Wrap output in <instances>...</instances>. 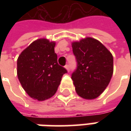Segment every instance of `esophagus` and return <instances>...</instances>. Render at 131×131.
I'll return each instance as SVG.
<instances>
[{
	"label": "esophagus",
	"instance_id": "1",
	"mask_svg": "<svg viewBox=\"0 0 131 131\" xmlns=\"http://www.w3.org/2000/svg\"><path fill=\"white\" fill-rule=\"evenodd\" d=\"M64 67H65V69L67 71H69V64H67Z\"/></svg>",
	"mask_w": 131,
	"mask_h": 131
}]
</instances>
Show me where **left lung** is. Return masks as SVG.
<instances>
[{
    "label": "left lung",
    "instance_id": "8db88e82",
    "mask_svg": "<svg viewBox=\"0 0 131 131\" xmlns=\"http://www.w3.org/2000/svg\"><path fill=\"white\" fill-rule=\"evenodd\" d=\"M77 69L71 75L77 93L85 100L100 96L109 85L114 71L113 56L105 46L93 38L71 43Z\"/></svg>",
    "mask_w": 131,
    "mask_h": 131
}]
</instances>
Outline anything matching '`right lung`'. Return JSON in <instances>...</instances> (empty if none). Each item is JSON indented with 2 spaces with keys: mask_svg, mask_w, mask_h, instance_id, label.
<instances>
[{
  "mask_svg": "<svg viewBox=\"0 0 131 131\" xmlns=\"http://www.w3.org/2000/svg\"><path fill=\"white\" fill-rule=\"evenodd\" d=\"M54 41L34 40L19 55L17 77L22 88L31 98L43 101L54 95L63 74L67 72L57 63Z\"/></svg>",
  "mask_w": 131,
  "mask_h": 131,
  "instance_id": "right-lung-1",
  "label": "right lung"
}]
</instances>
